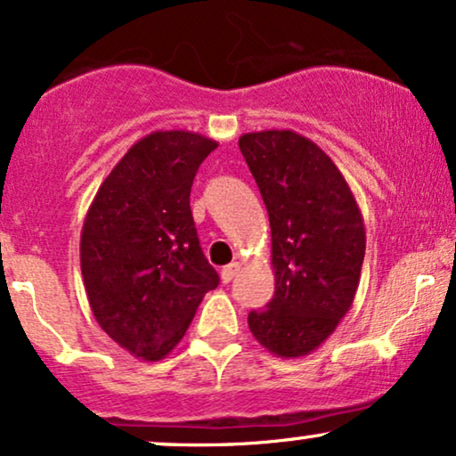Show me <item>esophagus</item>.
<instances>
[{"instance_id":"1","label":"esophagus","mask_w":456,"mask_h":456,"mask_svg":"<svg viewBox=\"0 0 456 456\" xmlns=\"http://www.w3.org/2000/svg\"><path fill=\"white\" fill-rule=\"evenodd\" d=\"M240 272V263L238 261H233V263H229V265H224L223 270H221V278H223V282H232L233 278H235V273Z\"/></svg>"}]
</instances>
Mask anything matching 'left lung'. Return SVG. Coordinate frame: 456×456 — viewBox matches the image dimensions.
Instances as JSON below:
<instances>
[{"label":"left lung","instance_id":"8db88e82","mask_svg":"<svg viewBox=\"0 0 456 456\" xmlns=\"http://www.w3.org/2000/svg\"><path fill=\"white\" fill-rule=\"evenodd\" d=\"M240 151L272 227L276 290L248 314L250 333L282 359L310 354L353 305L365 256V224L331 157L290 129L244 134Z\"/></svg>","mask_w":456,"mask_h":456}]
</instances>
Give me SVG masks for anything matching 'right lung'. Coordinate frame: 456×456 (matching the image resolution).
Listing matches in <instances>:
<instances>
[{
    "label": "right lung",
    "instance_id": "add662e5",
    "mask_svg": "<svg viewBox=\"0 0 456 456\" xmlns=\"http://www.w3.org/2000/svg\"><path fill=\"white\" fill-rule=\"evenodd\" d=\"M216 146L195 131H152L112 167L86 212L80 270L91 312L138 359L172 353L218 284L189 206L197 169Z\"/></svg>",
    "mask_w": 456,
    "mask_h": 456
}]
</instances>
